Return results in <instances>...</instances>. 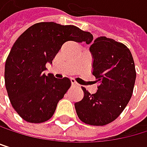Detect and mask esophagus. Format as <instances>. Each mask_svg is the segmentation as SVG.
<instances>
[{
  "mask_svg": "<svg viewBox=\"0 0 147 147\" xmlns=\"http://www.w3.org/2000/svg\"><path fill=\"white\" fill-rule=\"evenodd\" d=\"M71 84L73 86H78V83L74 79H71Z\"/></svg>",
  "mask_w": 147,
  "mask_h": 147,
  "instance_id": "34e87169",
  "label": "esophagus"
}]
</instances>
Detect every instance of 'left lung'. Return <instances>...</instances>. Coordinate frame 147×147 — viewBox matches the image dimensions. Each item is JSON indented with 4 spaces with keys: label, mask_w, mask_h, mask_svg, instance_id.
Here are the masks:
<instances>
[{
    "label": "left lung",
    "mask_w": 147,
    "mask_h": 147,
    "mask_svg": "<svg viewBox=\"0 0 147 147\" xmlns=\"http://www.w3.org/2000/svg\"><path fill=\"white\" fill-rule=\"evenodd\" d=\"M90 52L98 90L92 94L82 87L84 98L75 103V109L83 123L103 126L115 120L131 100L136 80L135 64L129 49L112 38H97Z\"/></svg>",
    "instance_id": "8db88e82"
}]
</instances>
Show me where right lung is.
Masks as SVG:
<instances>
[{
  "mask_svg": "<svg viewBox=\"0 0 147 147\" xmlns=\"http://www.w3.org/2000/svg\"><path fill=\"white\" fill-rule=\"evenodd\" d=\"M92 39L77 26L54 22L35 24L19 36L6 60L4 79L10 103L24 120L40 123L53 116L71 82L46 76L47 63H52L66 41L90 44Z\"/></svg>",
  "mask_w": 147,
  "mask_h": 147,
  "instance_id": "obj_1",
  "label": "right lung"
}]
</instances>
